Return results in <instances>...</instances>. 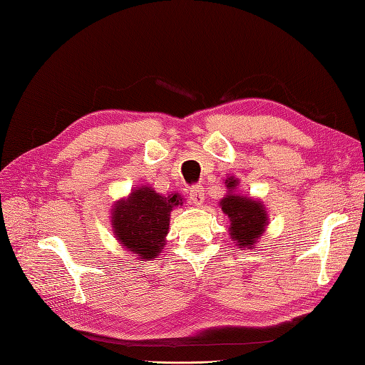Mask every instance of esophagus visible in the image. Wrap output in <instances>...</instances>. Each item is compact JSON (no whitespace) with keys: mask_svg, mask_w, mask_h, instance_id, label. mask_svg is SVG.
I'll list each match as a JSON object with an SVG mask.
<instances>
[{"mask_svg":"<svg viewBox=\"0 0 365 365\" xmlns=\"http://www.w3.org/2000/svg\"><path fill=\"white\" fill-rule=\"evenodd\" d=\"M190 200L195 205H202L204 204L205 192H204V188L200 187V185H196V187H192L190 190Z\"/></svg>","mask_w":365,"mask_h":365,"instance_id":"obj_1","label":"esophagus"}]
</instances>
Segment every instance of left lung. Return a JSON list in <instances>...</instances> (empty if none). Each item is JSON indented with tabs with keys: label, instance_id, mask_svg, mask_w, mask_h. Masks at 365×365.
<instances>
[{
	"label": "left lung",
	"instance_id": "1",
	"mask_svg": "<svg viewBox=\"0 0 365 365\" xmlns=\"http://www.w3.org/2000/svg\"><path fill=\"white\" fill-rule=\"evenodd\" d=\"M238 180L229 177L226 180V187L229 192L226 197L221 199V210L229 216L230 226L229 234L238 247H250L252 250L255 242L262 237L268 224L267 208L260 200H254L251 197L234 195Z\"/></svg>",
	"mask_w": 365,
	"mask_h": 365
}]
</instances>
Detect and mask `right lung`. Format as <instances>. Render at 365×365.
I'll use <instances>...</instances> for the list:
<instances>
[{"mask_svg":"<svg viewBox=\"0 0 365 365\" xmlns=\"http://www.w3.org/2000/svg\"><path fill=\"white\" fill-rule=\"evenodd\" d=\"M177 205H183L178 192L163 196L150 187L133 190L127 199L114 204L111 224L115 238L138 259L158 257L165 247L170 212Z\"/></svg>","mask_w":365,"mask_h":365,"instance_id":"right-lung-1","label":"right lung"}]
</instances>
